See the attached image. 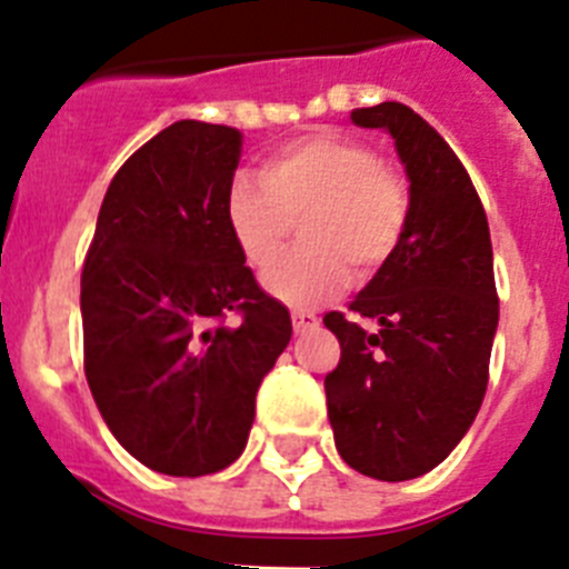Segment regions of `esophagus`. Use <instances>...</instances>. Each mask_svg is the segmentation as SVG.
<instances>
[{
  "instance_id": "34e87169",
  "label": "esophagus",
  "mask_w": 569,
  "mask_h": 569,
  "mask_svg": "<svg viewBox=\"0 0 569 569\" xmlns=\"http://www.w3.org/2000/svg\"><path fill=\"white\" fill-rule=\"evenodd\" d=\"M319 328V316L308 313V310H293V330L296 333H305V330Z\"/></svg>"
}]
</instances>
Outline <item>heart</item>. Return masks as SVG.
<instances>
[{
	"label": "heart",
	"instance_id": "heart-1",
	"mask_svg": "<svg viewBox=\"0 0 569 569\" xmlns=\"http://www.w3.org/2000/svg\"><path fill=\"white\" fill-rule=\"evenodd\" d=\"M410 196L381 156L353 136L319 130L281 144L261 176L239 173L224 193V222L250 268L273 264L296 219L301 248L264 276L270 296L313 308L339 293L350 268L370 276L399 248Z\"/></svg>",
	"mask_w": 569,
	"mask_h": 569
}]
</instances>
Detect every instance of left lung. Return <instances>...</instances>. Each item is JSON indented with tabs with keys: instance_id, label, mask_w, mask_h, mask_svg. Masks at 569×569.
I'll list each match as a JSON object with an SVG mask.
<instances>
[{
	"instance_id": "8db88e82",
	"label": "left lung",
	"mask_w": 569,
	"mask_h": 569,
	"mask_svg": "<svg viewBox=\"0 0 569 569\" xmlns=\"http://www.w3.org/2000/svg\"><path fill=\"white\" fill-rule=\"evenodd\" d=\"M393 136L410 182L399 248L350 301L325 316L341 359L325 376L336 450L361 476L419 479L453 453L487 390L499 296L485 208L450 144L401 102L350 113Z\"/></svg>"
}]
</instances>
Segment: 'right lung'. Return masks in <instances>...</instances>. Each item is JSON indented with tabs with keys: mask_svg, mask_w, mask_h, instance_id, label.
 Returning <instances> with one entry per match:
<instances>
[{
	"mask_svg": "<svg viewBox=\"0 0 569 569\" xmlns=\"http://www.w3.org/2000/svg\"><path fill=\"white\" fill-rule=\"evenodd\" d=\"M239 156L241 133L224 124L156 133L113 176L84 259L90 393L116 441L164 476L239 459L256 390L293 336L224 222Z\"/></svg>",
	"mask_w": 569,
	"mask_h": 569,
	"instance_id": "obj_1",
	"label": "right lung"
}]
</instances>
